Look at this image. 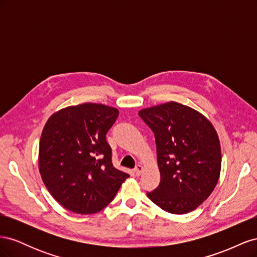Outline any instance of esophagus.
Instances as JSON below:
<instances>
[{
  "mask_svg": "<svg viewBox=\"0 0 257 257\" xmlns=\"http://www.w3.org/2000/svg\"><path fill=\"white\" fill-rule=\"evenodd\" d=\"M143 170H144L143 165H141V164L136 165V167H135V174H136V176H141L142 173H143Z\"/></svg>",
  "mask_w": 257,
  "mask_h": 257,
  "instance_id": "obj_1",
  "label": "esophagus"
}]
</instances>
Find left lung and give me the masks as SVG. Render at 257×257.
Instances as JSON below:
<instances>
[{"instance_id": "obj_1", "label": "left lung", "mask_w": 257, "mask_h": 257, "mask_svg": "<svg viewBox=\"0 0 257 257\" xmlns=\"http://www.w3.org/2000/svg\"><path fill=\"white\" fill-rule=\"evenodd\" d=\"M157 144L161 182L147 195L166 212L195 210L214 190L221 172V146L206 116L176 102L138 112Z\"/></svg>"}]
</instances>
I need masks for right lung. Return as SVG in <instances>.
Returning <instances> with one entry per match:
<instances>
[{"instance_id":"1","label":"right lung","mask_w":257,"mask_h":257,"mask_svg":"<svg viewBox=\"0 0 257 257\" xmlns=\"http://www.w3.org/2000/svg\"><path fill=\"white\" fill-rule=\"evenodd\" d=\"M118 115L113 107L85 103L63 108L45 124L40 173L53 198L69 211H100L130 177L113 167L111 148L106 141Z\"/></svg>"}]
</instances>
